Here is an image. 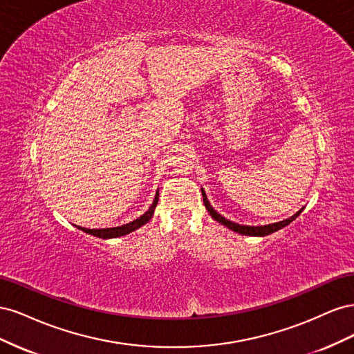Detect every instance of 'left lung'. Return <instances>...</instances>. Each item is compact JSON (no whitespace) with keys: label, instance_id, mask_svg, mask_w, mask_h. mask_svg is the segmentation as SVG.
<instances>
[{"label":"left lung","instance_id":"obj_1","mask_svg":"<svg viewBox=\"0 0 354 354\" xmlns=\"http://www.w3.org/2000/svg\"><path fill=\"white\" fill-rule=\"evenodd\" d=\"M201 192H202V198H203V205H205V208H207L208 212H209V216H211L214 220H217L218 223L223 224V226L229 227V229L233 230V232H238V233H241V234H246V236H266V234H270V233H273V232H276V230H279V229L288 226V224L291 223V221H294V220L299 216V212L303 211V209H299L297 214H294L292 217H289V218H286V220H283V221H279V223L267 224V226H241V224L229 221V220H226L224 217H221L217 211H214V208L209 205V202H208V199H207L205 192H203V190H201Z\"/></svg>","mask_w":354,"mask_h":354}]
</instances>
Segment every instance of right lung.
I'll use <instances>...</instances> for the list:
<instances>
[{
	"label": "right lung",
	"mask_w": 354,
	"mask_h": 354,
	"mask_svg": "<svg viewBox=\"0 0 354 354\" xmlns=\"http://www.w3.org/2000/svg\"><path fill=\"white\" fill-rule=\"evenodd\" d=\"M158 196L159 194L156 192L155 195V199H153V203L151 205V208H149L142 217H138L137 220L128 223V224H124V226H118V227H109V229H85V227H80L82 232L88 233V234H93V236H97V238H102V239H111V238H118V236H124V234L130 233V232H134L136 229L142 227L143 224H146L149 220L152 218L153 216V211L156 208V203H158Z\"/></svg>",
	"instance_id": "add662e5"
}]
</instances>
